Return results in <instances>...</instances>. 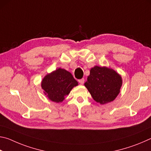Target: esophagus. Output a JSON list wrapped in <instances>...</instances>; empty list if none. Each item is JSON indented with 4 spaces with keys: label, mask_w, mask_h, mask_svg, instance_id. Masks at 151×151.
<instances>
[{
    "label": "esophagus",
    "mask_w": 151,
    "mask_h": 151,
    "mask_svg": "<svg viewBox=\"0 0 151 151\" xmlns=\"http://www.w3.org/2000/svg\"><path fill=\"white\" fill-rule=\"evenodd\" d=\"M78 83L81 84V85H83L84 83H85V79L81 78L80 80H78Z\"/></svg>",
    "instance_id": "obj_1"
}]
</instances>
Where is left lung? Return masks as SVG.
<instances>
[{"instance_id":"1","label":"left lung","mask_w":151,"mask_h":151,"mask_svg":"<svg viewBox=\"0 0 151 151\" xmlns=\"http://www.w3.org/2000/svg\"><path fill=\"white\" fill-rule=\"evenodd\" d=\"M122 85L121 76L106 66H94L85 86L94 101L101 104L113 101L120 93Z\"/></svg>"}]
</instances>
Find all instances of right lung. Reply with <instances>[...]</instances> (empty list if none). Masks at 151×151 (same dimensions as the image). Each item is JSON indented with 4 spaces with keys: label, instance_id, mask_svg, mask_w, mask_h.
Listing matches in <instances>:
<instances>
[{
    "label": "right lung",
    "instance_id": "obj_1",
    "mask_svg": "<svg viewBox=\"0 0 151 151\" xmlns=\"http://www.w3.org/2000/svg\"><path fill=\"white\" fill-rule=\"evenodd\" d=\"M78 85L70 72L58 68L47 74L41 81L43 93L49 100L55 103H61L70 91Z\"/></svg>",
    "mask_w": 151,
    "mask_h": 151
}]
</instances>
